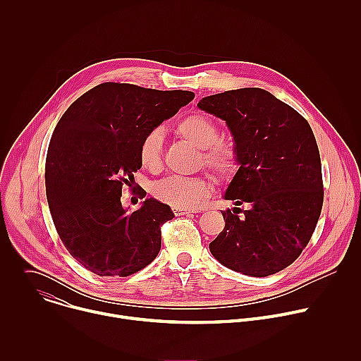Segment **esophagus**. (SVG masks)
Instances as JSON below:
<instances>
[{
  "label": "esophagus",
  "instance_id": "obj_1",
  "mask_svg": "<svg viewBox=\"0 0 361 361\" xmlns=\"http://www.w3.org/2000/svg\"><path fill=\"white\" fill-rule=\"evenodd\" d=\"M176 216H184V214H190V213H195L197 210H185V209H173Z\"/></svg>",
  "mask_w": 361,
  "mask_h": 361
}]
</instances>
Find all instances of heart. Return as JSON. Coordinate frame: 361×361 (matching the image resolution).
Returning <instances> with one entry per match:
<instances>
[{"mask_svg": "<svg viewBox=\"0 0 361 361\" xmlns=\"http://www.w3.org/2000/svg\"><path fill=\"white\" fill-rule=\"evenodd\" d=\"M176 131L180 137L188 140L202 149V161L212 171L223 180L230 178L237 170L235 147L220 140L219 126L204 114H190L178 121ZM163 131L156 128L144 135L140 144L138 157L144 169L159 171L163 156ZM212 183L204 177H180L171 176L152 187V195L159 201L174 209L191 210L209 197Z\"/></svg>", "mask_w": 361, "mask_h": 361, "instance_id": "b5f03b06", "label": "heart"}]
</instances>
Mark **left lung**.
<instances>
[{
  "mask_svg": "<svg viewBox=\"0 0 361 361\" xmlns=\"http://www.w3.org/2000/svg\"><path fill=\"white\" fill-rule=\"evenodd\" d=\"M198 109L226 121L238 170L224 200V230L210 243L214 259L251 277L288 267L310 241L323 207L319 147L310 124L263 88L200 99ZM245 203L247 211L238 204Z\"/></svg>",
  "mask_w": 361,
  "mask_h": 361,
  "instance_id": "1",
  "label": "left lung"
}]
</instances>
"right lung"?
<instances>
[{
	"label": "right lung",
	"instance_id": "1",
	"mask_svg": "<svg viewBox=\"0 0 361 361\" xmlns=\"http://www.w3.org/2000/svg\"><path fill=\"white\" fill-rule=\"evenodd\" d=\"M192 98L191 91L102 82L63 114L47 151V201L61 241L88 271L127 277L157 257L171 209L145 198L128 213L121 190L141 169L144 135Z\"/></svg>",
	"mask_w": 361,
	"mask_h": 361
}]
</instances>
